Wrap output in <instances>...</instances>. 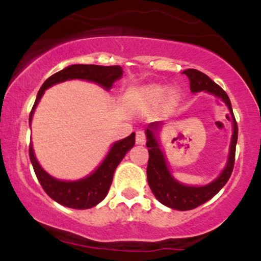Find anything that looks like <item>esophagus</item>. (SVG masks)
Wrapping results in <instances>:
<instances>
[{"label": "esophagus", "mask_w": 261, "mask_h": 261, "mask_svg": "<svg viewBox=\"0 0 261 261\" xmlns=\"http://www.w3.org/2000/svg\"><path fill=\"white\" fill-rule=\"evenodd\" d=\"M136 143L137 145H145L146 143V135L145 131L140 130L136 133Z\"/></svg>", "instance_id": "obj_1"}]
</instances>
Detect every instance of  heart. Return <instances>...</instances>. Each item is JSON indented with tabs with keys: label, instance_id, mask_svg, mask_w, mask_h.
I'll list each match as a JSON object with an SVG mask.
<instances>
[{
	"label": "heart",
	"instance_id": "heart-1",
	"mask_svg": "<svg viewBox=\"0 0 261 261\" xmlns=\"http://www.w3.org/2000/svg\"><path fill=\"white\" fill-rule=\"evenodd\" d=\"M131 98L135 104L141 108H152L157 106L160 101L166 104H173L178 99V92L175 89L169 88L166 91V87L158 85V83H151L131 92Z\"/></svg>",
	"mask_w": 261,
	"mask_h": 261
}]
</instances>
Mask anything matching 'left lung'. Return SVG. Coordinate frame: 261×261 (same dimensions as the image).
<instances>
[{
	"label": "left lung",
	"instance_id": "left-lung-1",
	"mask_svg": "<svg viewBox=\"0 0 261 261\" xmlns=\"http://www.w3.org/2000/svg\"><path fill=\"white\" fill-rule=\"evenodd\" d=\"M182 73L187 74L190 81L191 93H210L216 98H220L226 104L229 110V115H227V119L232 121V139H230L228 160L220 175L205 185H188L174 178L164 151L162 149L160 135L164 124L161 121H155L148 125L146 128V137H147L146 146L148 147L149 154L147 166L148 185L158 201L167 207L178 210V211H187V210H193L202 205L212 199L226 185L234 166L236 145L238 140V126H237L232 104L227 93L208 76L200 71L189 68Z\"/></svg>",
	"mask_w": 261,
	"mask_h": 261
}]
</instances>
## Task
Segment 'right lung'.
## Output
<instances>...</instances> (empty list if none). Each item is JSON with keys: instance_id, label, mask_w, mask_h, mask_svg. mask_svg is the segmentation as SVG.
<instances>
[{"instance_id": "add662e5", "label": "right lung", "mask_w": 261, "mask_h": 261, "mask_svg": "<svg viewBox=\"0 0 261 261\" xmlns=\"http://www.w3.org/2000/svg\"><path fill=\"white\" fill-rule=\"evenodd\" d=\"M122 77V68L120 66H99V65H71L50 76L39 89L37 99L29 115V125H32L33 115L37 109L39 101L44 92L50 87L71 80H81L93 82L100 86L106 91H110L114 83ZM135 133L125 139L115 141L110 146L109 151L101 163L91 174L77 180H61L50 175L43 167L39 164L35 157L33 143L29 146V157L35 174L45 193L54 201L70 208L86 210L98 205L106 199L110 185H112L114 172L116 167L125 157V154L134 147Z\"/></svg>"}]
</instances>
